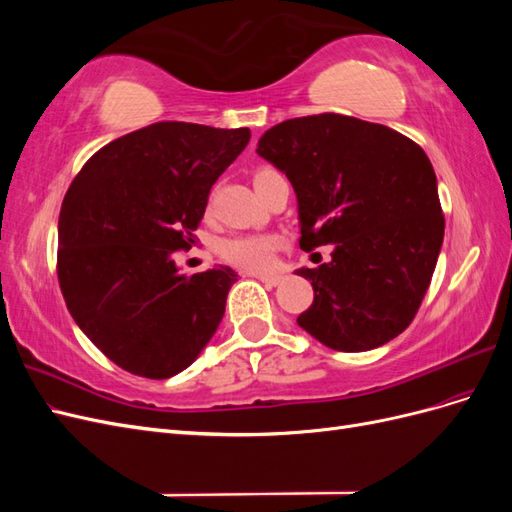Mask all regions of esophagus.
Here are the masks:
<instances>
[{"instance_id": "obj_1", "label": "esophagus", "mask_w": 512, "mask_h": 512, "mask_svg": "<svg viewBox=\"0 0 512 512\" xmlns=\"http://www.w3.org/2000/svg\"><path fill=\"white\" fill-rule=\"evenodd\" d=\"M254 277H256V280H260V282L269 284V286H277V284H282V280H284L282 275H254Z\"/></svg>"}]
</instances>
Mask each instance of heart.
I'll return each instance as SVG.
<instances>
[{
  "instance_id": "1",
  "label": "heart",
  "mask_w": 512,
  "mask_h": 512,
  "mask_svg": "<svg viewBox=\"0 0 512 512\" xmlns=\"http://www.w3.org/2000/svg\"><path fill=\"white\" fill-rule=\"evenodd\" d=\"M267 173L269 168L258 170L254 181ZM277 245H280V239L273 235H239L224 239L218 247V252L222 260H226L232 267L243 271H262L273 262Z\"/></svg>"
}]
</instances>
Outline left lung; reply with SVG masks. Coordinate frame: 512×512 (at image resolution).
Listing matches in <instances>:
<instances>
[{"label":"left lung","instance_id":"left-lung-1","mask_svg":"<svg viewBox=\"0 0 512 512\" xmlns=\"http://www.w3.org/2000/svg\"><path fill=\"white\" fill-rule=\"evenodd\" d=\"M256 153L292 183L301 250L333 245L329 262L294 271L314 288L299 327L339 352L374 350L406 331L444 239L425 151L380 123L322 113L277 123Z\"/></svg>","mask_w":512,"mask_h":512}]
</instances>
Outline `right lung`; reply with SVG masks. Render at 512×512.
Instances as JSON below:
<instances>
[{
  "label": "right lung",
  "mask_w": 512,
  "mask_h": 512,
  "mask_svg": "<svg viewBox=\"0 0 512 512\" xmlns=\"http://www.w3.org/2000/svg\"><path fill=\"white\" fill-rule=\"evenodd\" d=\"M250 130L160 121L94 153L59 213L57 277L68 312L98 350L134 376L190 367L218 331L237 273L185 275L211 185Z\"/></svg>",
  "instance_id": "obj_1"
}]
</instances>
